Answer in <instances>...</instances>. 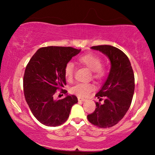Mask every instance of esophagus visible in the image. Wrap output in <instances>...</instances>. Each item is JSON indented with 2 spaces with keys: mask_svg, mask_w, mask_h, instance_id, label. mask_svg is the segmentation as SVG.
<instances>
[{
  "mask_svg": "<svg viewBox=\"0 0 155 155\" xmlns=\"http://www.w3.org/2000/svg\"><path fill=\"white\" fill-rule=\"evenodd\" d=\"M78 101H85L87 100L86 99L82 98V97H78Z\"/></svg>",
  "mask_w": 155,
  "mask_h": 155,
  "instance_id": "esophagus-1",
  "label": "esophagus"
}]
</instances>
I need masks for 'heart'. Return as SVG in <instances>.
<instances>
[{"label": "heart", "instance_id": "obj_1", "mask_svg": "<svg viewBox=\"0 0 155 155\" xmlns=\"http://www.w3.org/2000/svg\"><path fill=\"white\" fill-rule=\"evenodd\" d=\"M80 65H84L89 70L92 71V76L97 81H101L107 75V68L102 64V60L100 57L92 53L80 56L78 59ZM74 65L72 63H68L64 68V75L68 81L71 82L74 77ZM94 88L91 83H79L71 89L72 94L79 97H87Z\"/></svg>", "mask_w": 155, "mask_h": 155}]
</instances>
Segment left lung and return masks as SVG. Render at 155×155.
I'll return each mask as SVG.
<instances>
[{
    "label": "left lung",
    "instance_id": "8db88e82",
    "mask_svg": "<svg viewBox=\"0 0 155 155\" xmlns=\"http://www.w3.org/2000/svg\"><path fill=\"white\" fill-rule=\"evenodd\" d=\"M92 48L107 56L111 66L107 81L95 95L99 99L96 109L88 114L87 119L99 128H110L124 118L130 107L135 90L134 73L128 56L118 48L100 45Z\"/></svg>",
    "mask_w": 155,
    "mask_h": 155
}]
</instances>
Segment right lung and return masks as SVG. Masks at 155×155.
<instances>
[{
  "mask_svg": "<svg viewBox=\"0 0 155 155\" xmlns=\"http://www.w3.org/2000/svg\"><path fill=\"white\" fill-rule=\"evenodd\" d=\"M80 49L65 46L41 47L27 63L23 78V89L27 104L34 116L47 126L62 125L69 117L73 106L78 102L75 95L54 99L58 90L66 85L64 68Z\"/></svg>",
  "mask_w": 155,
  "mask_h": 155,
  "instance_id": "right-lung-1",
  "label": "right lung"
}]
</instances>
